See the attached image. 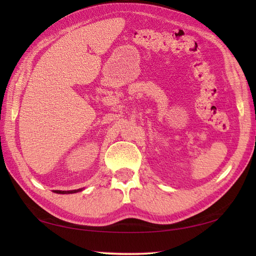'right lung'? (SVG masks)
I'll list each match as a JSON object with an SVG mask.
<instances>
[{"label":"right lung","mask_w":256,"mask_h":256,"mask_svg":"<svg viewBox=\"0 0 256 256\" xmlns=\"http://www.w3.org/2000/svg\"><path fill=\"white\" fill-rule=\"evenodd\" d=\"M84 188H79V190H54L53 192L54 193H58V194H72V193H76V192H80Z\"/></svg>","instance_id":"add662e5"}]
</instances>
